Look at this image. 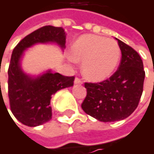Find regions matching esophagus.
Returning <instances> with one entry per match:
<instances>
[{
	"mask_svg": "<svg viewBox=\"0 0 154 154\" xmlns=\"http://www.w3.org/2000/svg\"><path fill=\"white\" fill-rule=\"evenodd\" d=\"M74 83H75L76 85H82V84H83V81H82L80 78L76 77V78H75V81H74Z\"/></svg>",
	"mask_w": 154,
	"mask_h": 154,
	"instance_id": "obj_1",
	"label": "esophagus"
}]
</instances>
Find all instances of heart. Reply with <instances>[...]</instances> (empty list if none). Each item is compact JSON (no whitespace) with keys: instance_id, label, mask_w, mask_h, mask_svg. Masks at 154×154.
<instances>
[{"instance_id":"obj_1","label":"heart","mask_w":154,"mask_h":154,"mask_svg":"<svg viewBox=\"0 0 154 154\" xmlns=\"http://www.w3.org/2000/svg\"><path fill=\"white\" fill-rule=\"evenodd\" d=\"M71 58L83 62L82 73L91 81L104 80L114 72L119 58L120 49L118 43L94 35H84L74 43Z\"/></svg>"}]
</instances>
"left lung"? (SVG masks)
Returning <instances> with one entry per match:
<instances>
[{
	"mask_svg": "<svg viewBox=\"0 0 154 154\" xmlns=\"http://www.w3.org/2000/svg\"><path fill=\"white\" fill-rule=\"evenodd\" d=\"M117 40L122 54L117 71L103 82L85 83L86 96L81 107L103 122L119 121L130 116L143 94L145 77L143 60L132 47Z\"/></svg>",
	"mask_w": 154,
	"mask_h": 154,
	"instance_id": "1",
	"label": "left lung"
}]
</instances>
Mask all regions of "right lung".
I'll list each match as a JSON object with an SVG mask.
<instances>
[{
	"label": "right lung",
	"instance_id": "obj_1",
	"mask_svg": "<svg viewBox=\"0 0 154 154\" xmlns=\"http://www.w3.org/2000/svg\"><path fill=\"white\" fill-rule=\"evenodd\" d=\"M45 43H55L64 49L66 44L64 29L45 26L24 37L12 51L8 69L11 110L19 122L28 127L40 126L51 120V95L74 84V77L62 76L51 70L37 77H30L23 72L20 60L25 50L35 44Z\"/></svg>",
	"mask_w": 154,
	"mask_h": 154
}]
</instances>
